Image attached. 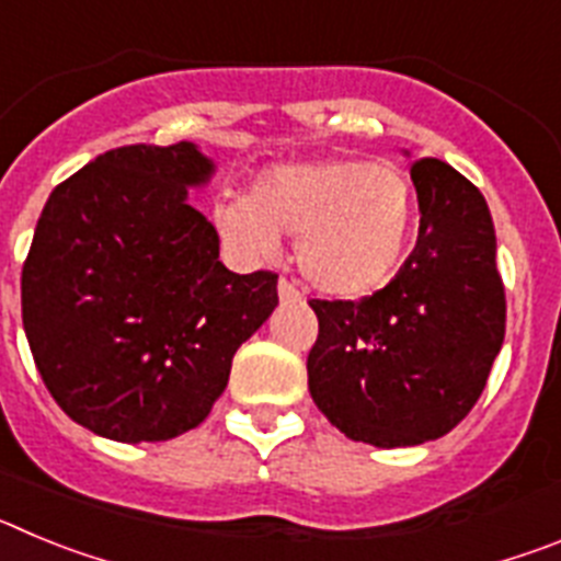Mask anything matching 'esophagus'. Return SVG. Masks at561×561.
Here are the masks:
<instances>
[{
	"mask_svg": "<svg viewBox=\"0 0 561 561\" xmlns=\"http://www.w3.org/2000/svg\"><path fill=\"white\" fill-rule=\"evenodd\" d=\"M277 295H280V300H300V289L291 280H286V277L277 280Z\"/></svg>",
	"mask_w": 561,
	"mask_h": 561,
	"instance_id": "esophagus-1",
	"label": "esophagus"
}]
</instances>
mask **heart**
Returning <instances> with one entry per match:
<instances>
[{
  "mask_svg": "<svg viewBox=\"0 0 561 561\" xmlns=\"http://www.w3.org/2000/svg\"><path fill=\"white\" fill-rule=\"evenodd\" d=\"M415 199L396 165L354 157L286 162L252 180L247 196L213 205V225L247 257H272L297 238V264L314 289L365 297L399 270Z\"/></svg>",
  "mask_w": 561,
  "mask_h": 561,
  "instance_id": "obj_1",
  "label": "heart"
}]
</instances>
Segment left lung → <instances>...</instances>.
<instances>
[{
  "mask_svg": "<svg viewBox=\"0 0 561 561\" xmlns=\"http://www.w3.org/2000/svg\"><path fill=\"white\" fill-rule=\"evenodd\" d=\"M419 241L385 289L309 300L320 334L309 390L351 440L415 447L458 427L480 399L505 336V289L483 193L440 160L410 168Z\"/></svg>",
  "mask_w": 561,
  "mask_h": 561,
  "instance_id": "8db88e82",
  "label": "left lung"
}]
</instances>
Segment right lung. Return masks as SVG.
Segmentation results:
<instances>
[{"instance_id": "obj_1", "label": "right lung", "mask_w": 561, "mask_h": 561, "mask_svg": "<svg viewBox=\"0 0 561 561\" xmlns=\"http://www.w3.org/2000/svg\"><path fill=\"white\" fill-rule=\"evenodd\" d=\"M213 162L193 142L123 146L49 193L22 266V323L58 408L140 444L199 427L238 345L277 306V275H236L187 187Z\"/></svg>"}]
</instances>
